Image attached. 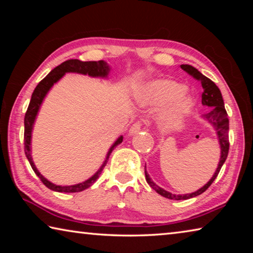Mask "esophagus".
<instances>
[{"label":"esophagus","mask_w":253,"mask_h":253,"mask_svg":"<svg viewBox=\"0 0 253 253\" xmlns=\"http://www.w3.org/2000/svg\"><path fill=\"white\" fill-rule=\"evenodd\" d=\"M140 127H142V123L137 122L135 124H132L131 127L129 128V135H135L140 130Z\"/></svg>","instance_id":"1"}]
</instances>
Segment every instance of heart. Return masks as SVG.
I'll use <instances>...</instances> for the list:
<instances>
[{
    "label": "heart",
    "mask_w": 253,
    "mask_h": 253,
    "mask_svg": "<svg viewBox=\"0 0 253 253\" xmlns=\"http://www.w3.org/2000/svg\"><path fill=\"white\" fill-rule=\"evenodd\" d=\"M185 87L173 80H154L138 92L137 99L142 105L163 106L169 102L165 117L169 121H176L185 116L193 107L192 98L186 96Z\"/></svg>",
    "instance_id": "b5f03b06"
}]
</instances>
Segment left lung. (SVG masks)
<instances>
[{"instance_id": "8db88e82", "label": "left lung", "mask_w": 253, "mask_h": 253, "mask_svg": "<svg viewBox=\"0 0 253 253\" xmlns=\"http://www.w3.org/2000/svg\"><path fill=\"white\" fill-rule=\"evenodd\" d=\"M181 68L184 71L187 72L188 75L193 77V78L201 81V84H202V88H203L202 105L207 107L208 109L207 113H204L202 115V118L204 121H207L210 125L214 128V130L216 131L217 139H219V144L221 147V157H220L219 165H217V169L215 170V173L213 174L211 179H210V181L205 184L203 187H201L200 190L188 194L176 195V194L169 193V192L165 191L164 188L156 185V184L152 181V178L149 177V175L147 174L146 170H145V177H146V181L149 184V186H151L153 190H155L160 195L169 200H188V199L195 198V196L202 194L203 192L207 191L210 187V185L213 183L214 179L216 178L217 174H219L220 169L222 168V165L224 164L226 157H228L229 147H230L229 134H228L229 119H228V114H226V110L224 108L223 98H222L220 89L217 88V85L214 84L211 79H209L208 77H205L204 75L201 74L196 68L192 67L190 65H181Z\"/></svg>"}]
</instances>
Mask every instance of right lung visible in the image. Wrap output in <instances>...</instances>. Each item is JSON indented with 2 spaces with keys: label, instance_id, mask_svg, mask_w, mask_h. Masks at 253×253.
<instances>
[{
  "label": "right lung",
  "instance_id": "obj_1",
  "mask_svg": "<svg viewBox=\"0 0 253 253\" xmlns=\"http://www.w3.org/2000/svg\"><path fill=\"white\" fill-rule=\"evenodd\" d=\"M110 71V68L108 63L104 60H99V61H80L78 59H70L67 60V61L62 62L61 65L55 67L54 69L49 72V75L45 77V78L42 79L38 85L34 89L32 93L31 100H30V104L28 107L27 113H25L24 117V153L25 156H27L28 161L31 165L32 169L34 173L37 174V176L41 179V182L44 184V185L50 188V190L55 191V192H63V193H76V192H81L85 190V188L90 187L93 183L97 181V178L99 177L101 174L102 169L107 164V161H108L109 155L113 152V149L117 146V145L123 142V136L118 137V139L115 142L111 147L109 148L108 153H107V156L105 158V162L102 163L101 168L97 170V172L92 175L91 177H89L87 181L83 183L76 184V185H69V186H62V185H55V184L51 183L48 181L43 175L38 170V169L34 165L32 155H31V136H32V129L34 122H36L38 111H39L42 101H43L44 97L46 93L49 92L51 87L65 76L67 72H76V74H81V75H88L90 77H100V78H107Z\"/></svg>",
  "mask_w": 253,
  "mask_h": 253
}]
</instances>
